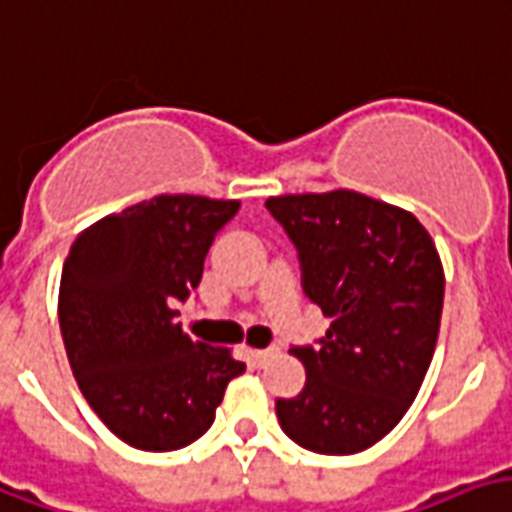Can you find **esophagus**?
<instances>
[{
  "mask_svg": "<svg viewBox=\"0 0 512 512\" xmlns=\"http://www.w3.org/2000/svg\"><path fill=\"white\" fill-rule=\"evenodd\" d=\"M248 356H251V361L256 364V367H264V364L270 361L272 351H259V348H251V351H248Z\"/></svg>",
  "mask_w": 512,
  "mask_h": 512,
  "instance_id": "34e87169",
  "label": "esophagus"
}]
</instances>
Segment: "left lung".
<instances>
[{
    "label": "left lung",
    "instance_id": "1",
    "mask_svg": "<svg viewBox=\"0 0 512 512\" xmlns=\"http://www.w3.org/2000/svg\"><path fill=\"white\" fill-rule=\"evenodd\" d=\"M302 261V286L332 324L278 399L280 429L307 451L348 456L383 440L413 405L432 361L445 272L416 215L359 191L267 199Z\"/></svg>",
    "mask_w": 512,
    "mask_h": 512
}]
</instances>
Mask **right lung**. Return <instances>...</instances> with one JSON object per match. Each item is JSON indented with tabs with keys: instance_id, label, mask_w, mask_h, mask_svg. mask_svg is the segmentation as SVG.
<instances>
[{
	"instance_id": "right-lung-1",
	"label": "right lung",
	"mask_w": 512,
	"mask_h": 512,
	"mask_svg": "<svg viewBox=\"0 0 512 512\" xmlns=\"http://www.w3.org/2000/svg\"><path fill=\"white\" fill-rule=\"evenodd\" d=\"M237 199L159 194L80 232L61 270L59 326L83 397L115 437L178 451L215 421L245 364L191 340L178 302L199 286L215 232Z\"/></svg>"
}]
</instances>
